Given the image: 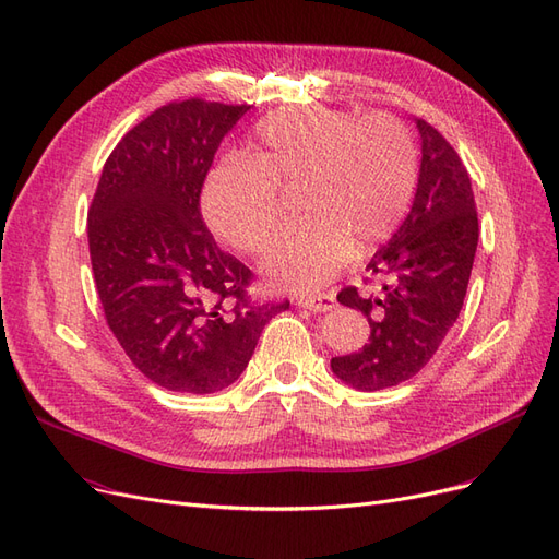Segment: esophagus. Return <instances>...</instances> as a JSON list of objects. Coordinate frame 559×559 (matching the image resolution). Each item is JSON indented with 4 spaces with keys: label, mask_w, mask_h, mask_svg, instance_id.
<instances>
[{
    "label": "esophagus",
    "mask_w": 559,
    "mask_h": 559,
    "mask_svg": "<svg viewBox=\"0 0 559 559\" xmlns=\"http://www.w3.org/2000/svg\"><path fill=\"white\" fill-rule=\"evenodd\" d=\"M298 308H306L312 312H329L335 308V300L331 294H319V296H302L296 300Z\"/></svg>",
    "instance_id": "34e87169"
}]
</instances>
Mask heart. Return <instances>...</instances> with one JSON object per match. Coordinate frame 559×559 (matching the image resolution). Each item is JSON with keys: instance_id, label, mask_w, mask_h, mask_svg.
I'll return each instance as SVG.
<instances>
[{"instance_id": "b5f03b06", "label": "heart", "mask_w": 559, "mask_h": 559, "mask_svg": "<svg viewBox=\"0 0 559 559\" xmlns=\"http://www.w3.org/2000/svg\"><path fill=\"white\" fill-rule=\"evenodd\" d=\"M419 158L396 116L359 118L329 107L267 114L253 130L247 163L216 165L202 210L218 238L251 257L284 222L280 191L300 189V222L270 249L265 277L286 292H314L349 251L380 247L411 210Z\"/></svg>"}]
</instances>
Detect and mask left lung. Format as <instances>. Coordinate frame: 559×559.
Wrapping results in <instances>:
<instances>
[{
  "instance_id": "obj_1",
  "label": "left lung",
  "mask_w": 559,
  "mask_h": 559,
  "mask_svg": "<svg viewBox=\"0 0 559 559\" xmlns=\"http://www.w3.org/2000/svg\"><path fill=\"white\" fill-rule=\"evenodd\" d=\"M421 163L413 207L401 228L368 263L382 280L378 294L347 286L337 300L366 314L368 343L331 370L361 392L396 386L429 364L464 306L478 247V214L471 179L456 151L417 118Z\"/></svg>"
}]
</instances>
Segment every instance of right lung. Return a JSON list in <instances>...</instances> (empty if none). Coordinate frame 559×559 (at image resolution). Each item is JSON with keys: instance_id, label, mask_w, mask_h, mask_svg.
I'll use <instances>...</instances> for the list:
<instances>
[{"instance_id": "obj_1", "label": "right lung", "mask_w": 559, "mask_h": 559, "mask_svg": "<svg viewBox=\"0 0 559 559\" xmlns=\"http://www.w3.org/2000/svg\"><path fill=\"white\" fill-rule=\"evenodd\" d=\"M249 105L183 99L116 144L88 210L93 277L107 324L140 373L170 392H222L242 376L284 302L247 296L251 270L216 247L200 191Z\"/></svg>"}]
</instances>
